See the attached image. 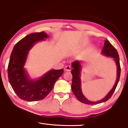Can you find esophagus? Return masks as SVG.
<instances>
[{
    "mask_svg": "<svg viewBox=\"0 0 128 128\" xmlns=\"http://www.w3.org/2000/svg\"><path fill=\"white\" fill-rule=\"evenodd\" d=\"M70 70H71L70 66H67L65 67V70H66V71H68V72H69V71H70Z\"/></svg>",
    "mask_w": 128,
    "mask_h": 128,
    "instance_id": "esophagus-1",
    "label": "esophagus"
}]
</instances>
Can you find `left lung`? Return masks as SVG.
I'll return each instance as SVG.
<instances>
[{"label": "left lung", "instance_id": "left-lung-1", "mask_svg": "<svg viewBox=\"0 0 128 128\" xmlns=\"http://www.w3.org/2000/svg\"><path fill=\"white\" fill-rule=\"evenodd\" d=\"M101 52L104 56L114 58L117 66V78L115 84L109 92L101 100L98 101H92L88 100L84 96L81 89V78H80L81 77V71L82 70V64L83 62L81 61H75L73 62L72 64V66L73 68V70L71 71L73 77L72 86H71L72 92L78 100L82 103L87 104H97L104 102L108 100L111 98L114 90H115L119 81V79H120L121 72L120 60H119L118 52L116 48L112 46L109 41L106 40L104 47Z\"/></svg>", "mask_w": 128, "mask_h": 128}]
</instances>
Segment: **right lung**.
<instances>
[{
	"mask_svg": "<svg viewBox=\"0 0 128 128\" xmlns=\"http://www.w3.org/2000/svg\"><path fill=\"white\" fill-rule=\"evenodd\" d=\"M48 38L44 32L32 33L17 42L12 51L8 66V79L15 93L22 100L34 102L44 99L63 73V69H51L40 77L33 80L24 68L29 50L36 43Z\"/></svg>",
	"mask_w": 128,
	"mask_h": 128,
	"instance_id": "obj_1",
	"label": "right lung"
}]
</instances>
